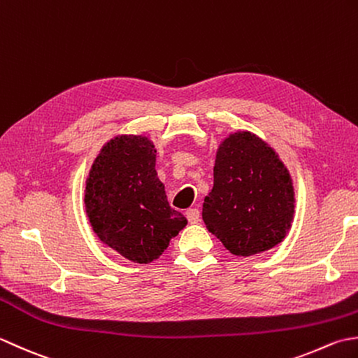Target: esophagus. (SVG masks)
<instances>
[{
	"instance_id": "34e87169",
	"label": "esophagus",
	"mask_w": 358,
	"mask_h": 358,
	"mask_svg": "<svg viewBox=\"0 0 358 358\" xmlns=\"http://www.w3.org/2000/svg\"><path fill=\"white\" fill-rule=\"evenodd\" d=\"M185 216L189 224H196L199 222V217H201V211L198 208H188L185 211Z\"/></svg>"
}]
</instances>
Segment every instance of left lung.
<instances>
[{
  "label": "left lung",
  "mask_w": 358,
  "mask_h": 358,
  "mask_svg": "<svg viewBox=\"0 0 358 358\" xmlns=\"http://www.w3.org/2000/svg\"><path fill=\"white\" fill-rule=\"evenodd\" d=\"M202 217L225 249L250 257L284 239L294 217V188L275 151L247 131L225 138Z\"/></svg>",
  "instance_id": "obj_1"
}]
</instances>
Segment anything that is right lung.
<instances>
[{
	"mask_svg": "<svg viewBox=\"0 0 358 358\" xmlns=\"http://www.w3.org/2000/svg\"><path fill=\"white\" fill-rule=\"evenodd\" d=\"M155 152L147 137H115L101 150L86 184V213L94 231L138 264L157 259L187 225L166 201Z\"/></svg>",
	"mask_w": 358,
	"mask_h": 358,
	"instance_id": "obj_1",
	"label": "right lung"
}]
</instances>
